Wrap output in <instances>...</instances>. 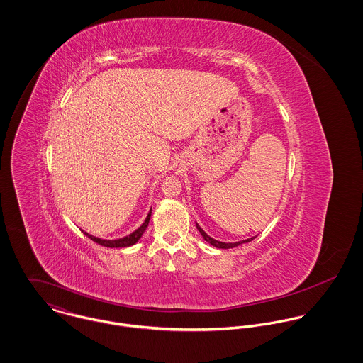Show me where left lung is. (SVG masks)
Masks as SVG:
<instances>
[{
    "label": "left lung",
    "mask_w": 363,
    "mask_h": 363,
    "mask_svg": "<svg viewBox=\"0 0 363 363\" xmlns=\"http://www.w3.org/2000/svg\"><path fill=\"white\" fill-rule=\"evenodd\" d=\"M196 226H197V229H199V232L201 233V236L204 238V240L208 242L209 245H212L213 247H216V249H232V247H236V246H239V245H242V243H247V242H252L256 236H253V238H250V239H246V240H242V242H235V243H225V242H219V240H215V239H212L211 236H208L207 233L201 229V226L199 225V223H196Z\"/></svg>",
    "instance_id": "8db88e82"
}]
</instances>
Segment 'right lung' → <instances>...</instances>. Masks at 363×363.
Wrapping results in <instances>:
<instances>
[{"label": "right lung", "instance_id": "right-lung-1", "mask_svg": "<svg viewBox=\"0 0 363 363\" xmlns=\"http://www.w3.org/2000/svg\"><path fill=\"white\" fill-rule=\"evenodd\" d=\"M151 213H152V208H151V211L148 212V216L145 218V220H144V223L138 228V229H135L133 233H130L128 236H124V238H120V239H116V240H106V239H101V238H96V236H92V235H89V233H86V232H84L91 240H94L95 243H98V245H101V246H104V247H128V246H133V245H135L140 239H141V236L144 235V232H145V229L148 228V223H150V219H151Z\"/></svg>", "mask_w": 363, "mask_h": 363}]
</instances>
